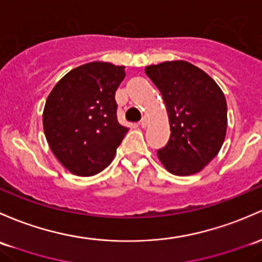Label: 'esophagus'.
<instances>
[{
  "label": "esophagus",
  "instance_id": "34e87169",
  "mask_svg": "<svg viewBox=\"0 0 262 262\" xmlns=\"http://www.w3.org/2000/svg\"><path fill=\"white\" fill-rule=\"evenodd\" d=\"M139 125L142 126V128H145V126L148 125V120H147V118H142V120H140L139 122Z\"/></svg>",
  "mask_w": 262,
  "mask_h": 262
}]
</instances>
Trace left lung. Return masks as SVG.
I'll return each instance as SVG.
<instances>
[{"label": "left lung", "instance_id": "left-lung-1", "mask_svg": "<svg viewBox=\"0 0 262 262\" xmlns=\"http://www.w3.org/2000/svg\"><path fill=\"white\" fill-rule=\"evenodd\" d=\"M163 96L170 137L158 158L168 172L191 176L217 156L227 129V104L210 75L187 61H166L145 68Z\"/></svg>", "mask_w": 262, "mask_h": 262}]
</instances>
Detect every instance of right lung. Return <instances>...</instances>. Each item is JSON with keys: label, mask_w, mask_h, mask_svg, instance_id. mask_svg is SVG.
<instances>
[{"label": "right lung", "mask_w": 262, "mask_h": 262, "mask_svg": "<svg viewBox=\"0 0 262 262\" xmlns=\"http://www.w3.org/2000/svg\"><path fill=\"white\" fill-rule=\"evenodd\" d=\"M124 66L94 61L73 69L46 100L43 132L54 156L73 174L89 177L114 158L128 128L117 118L115 92Z\"/></svg>", "instance_id": "1"}]
</instances>
